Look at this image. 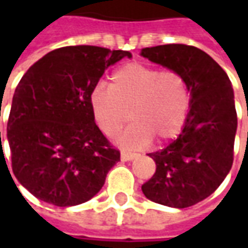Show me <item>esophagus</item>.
Here are the masks:
<instances>
[{"instance_id":"esophagus-1","label":"esophagus","mask_w":248,"mask_h":248,"mask_svg":"<svg viewBox=\"0 0 248 248\" xmlns=\"http://www.w3.org/2000/svg\"><path fill=\"white\" fill-rule=\"evenodd\" d=\"M138 155H140V154H138V153H134V151H127V150L121 151V159L124 162L133 161V159H135Z\"/></svg>"}]
</instances>
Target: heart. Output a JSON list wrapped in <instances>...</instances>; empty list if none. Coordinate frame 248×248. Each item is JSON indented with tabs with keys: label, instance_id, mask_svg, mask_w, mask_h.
I'll list each match as a JSON object with an SVG mask.
<instances>
[{
	"label": "heart",
	"instance_id": "1",
	"mask_svg": "<svg viewBox=\"0 0 248 248\" xmlns=\"http://www.w3.org/2000/svg\"><path fill=\"white\" fill-rule=\"evenodd\" d=\"M191 106V92L183 74L145 63H127L110 76L108 89L97 85L90 93V108L98 127L111 137L133 124L119 140L126 146L149 145L177 138Z\"/></svg>",
	"mask_w": 248,
	"mask_h": 248
}]
</instances>
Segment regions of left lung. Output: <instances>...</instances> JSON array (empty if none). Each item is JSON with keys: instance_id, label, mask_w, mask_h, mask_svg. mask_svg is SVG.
<instances>
[{"instance_id": "8db88e82", "label": "left lung", "mask_w": 248, "mask_h": 248, "mask_svg": "<svg viewBox=\"0 0 248 248\" xmlns=\"http://www.w3.org/2000/svg\"><path fill=\"white\" fill-rule=\"evenodd\" d=\"M140 56L179 71L191 92L181 134L165 149L149 154L156 170L142 185V191L163 206L190 207L210 197L231 170L238 126L234 90L226 71L195 46L145 47Z\"/></svg>"}]
</instances>
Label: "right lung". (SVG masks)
Segmentation results:
<instances>
[{
	"label": "right lung",
	"mask_w": 248,
	"mask_h": 248,
	"mask_svg": "<svg viewBox=\"0 0 248 248\" xmlns=\"http://www.w3.org/2000/svg\"><path fill=\"white\" fill-rule=\"evenodd\" d=\"M124 57L131 53L66 46L47 53L21 78L6 140L14 175L35 198L67 207L102 188L121 154L95 124L90 93L108 66Z\"/></svg>",
	"instance_id": "add662e5"
}]
</instances>
